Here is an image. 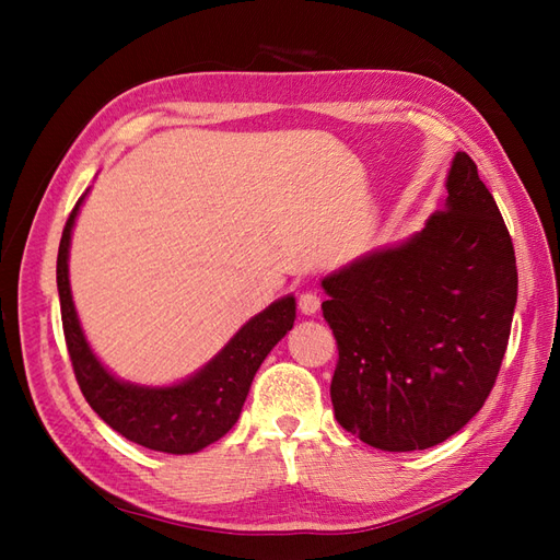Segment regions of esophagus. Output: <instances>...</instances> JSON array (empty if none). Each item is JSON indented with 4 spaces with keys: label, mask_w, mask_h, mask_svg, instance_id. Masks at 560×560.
Instances as JSON below:
<instances>
[{
    "label": "esophagus",
    "mask_w": 560,
    "mask_h": 560,
    "mask_svg": "<svg viewBox=\"0 0 560 560\" xmlns=\"http://www.w3.org/2000/svg\"><path fill=\"white\" fill-rule=\"evenodd\" d=\"M319 294L317 292H303L301 296H299V308H301V313L303 315H315L317 311H319Z\"/></svg>",
    "instance_id": "1"
}]
</instances>
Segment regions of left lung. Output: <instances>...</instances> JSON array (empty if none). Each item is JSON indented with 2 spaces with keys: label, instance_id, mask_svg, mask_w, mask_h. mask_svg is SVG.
<instances>
[{
  "label": "left lung",
  "instance_id": "1",
  "mask_svg": "<svg viewBox=\"0 0 560 560\" xmlns=\"http://www.w3.org/2000/svg\"><path fill=\"white\" fill-rule=\"evenodd\" d=\"M448 198L399 247L322 280L336 338V420L381 451L463 430L493 389L516 306V257L477 163L457 151Z\"/></svg>",
  "mask_w": 560,
  "mask_h": 560
}]
</instances>
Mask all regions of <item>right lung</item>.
Segmentation results:
<instances>
[{
  "label": "right lung",
  "instance_id": "obj_1",
  "mask_svg": "<svg viewBox=\"0 0 560 560\" xmlns=\"http://www.w3.org/2000/svg\"><path fill=\"white\" fill-rule=\"evenodd\" d=\"M86 196V194H83ZM83 196L67 217L58 247V294L67 352L91 409L128 442L163 453H196L222 439L238 420L257 369L296 317L294 296H284L252 317L196 376L173 387L121 383L97 362L79 327L67 278L70 235Z\"/></svg>",
  "mask_w": 560,
  "mask_h": 560
}]
</instances>
